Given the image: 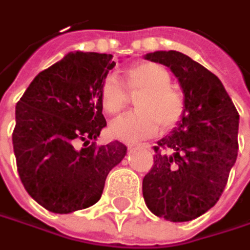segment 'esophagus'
Returning a JSON list of instances; mask_svg holds the SVG:
<instances>
[{
	"label": "esophagus",
	"mask_w": 250,
	"mask_h": 250,
	"mask_svg": "<svg viewBox=\"0 0 250 250\" xmlns=\"http://www.w3.org/2000/svg\"><path fill=\"white\" fill-rule=\"evenodd\" d=\"M128 147L129 148H132V147H140V148L150 150V148H151V145H150V143H129Z\"/></svg>",
	"instance_id": "1"
}]
</instances>
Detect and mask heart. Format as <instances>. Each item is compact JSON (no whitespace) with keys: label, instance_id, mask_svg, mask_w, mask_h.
<instances>
[{"label":"heart","instance_id":"b5f03b06","mask_svg":"<svg viewBox=\"0 0 250 250\" xmlns=\"http://www.w3.org/2000/svg\"><path fill=\"white\" fill-rule=\"evenodd\" d=\"M124 84L125 88L114 75H108L100 88V104L108 115L124 110L129 100L128 93H139L135 100L136 111L122 115L110 125L114 137L125 142L145 139L152 136L160 125L164 130H169L183 118L184 98L170 88V75L160 64L142 63L130 67L125 71Z\"/></svg>","mask_w":250,"mask_h":250}]
</instances>
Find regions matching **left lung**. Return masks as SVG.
I'll list each match as a JSON object with an SVG mask.
<instances>
[{
  "instance_id": "1",
  "label": "left lung",
  "mask_w": 250,
  "mask_h": 250,
  "mask_svg": "<svg viewBox=\"0 0 250 250\" xmlns=\"http://www.w3.org/2000/svg\"><path fill=\"white\" fill-rule=\"evenodd\" d=\"M145 58L177 77L186 110L170 135L154 147L143 197L155 216L190 222L215 207L224 191L238 155L239 114L220 80L187 55L157 51Z\"/></svg>"
}]
</instances>
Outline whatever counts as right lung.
Wrapping results in <instances>:
<instances>
[{
  "label": "right lung",
  "mask_w": 250,
  "mask_h": 250,
  "mask_svg": "<svg viewBox=\"0 0 250 250\" xmlns=\"http://www.w3.org/2000/svg\"><path fill=\"white\" fill-rule=\"evenodd\" d=\"M114 66L113 55L68 53L37 75L16 104L12 142L20 180L49 212L96 204L108 172L126 154L117 140L90 143L107 125L100 88Z\"/></svg>",
  "instance_id": "add662e5"
}]
</instances>
